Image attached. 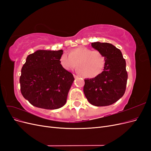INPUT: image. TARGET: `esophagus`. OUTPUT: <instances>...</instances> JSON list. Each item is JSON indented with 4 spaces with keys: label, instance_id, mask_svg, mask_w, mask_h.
I'll return each instance as SVG.
<instances>
[{
    "label": "esophagus",
    "instance_id": "34e87169",
    "mask_svg": "<svg viewBox=\"0 0 151 151\" xmlns=\"http://www.w3.org/2000/svg\"><path fill=\"white\" fill-rule=\"evenodd\" d=\"M74 78H77V77H78V76H77L75 75V74H74Z\"/></svg>",
    "mask_w": 151,
    "mask_h": 151
}]
</instances>
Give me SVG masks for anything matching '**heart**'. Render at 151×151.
<instances>
[{
	"label": "heart",
	"mask_w": 151,
	"mask_h": 151,
	"mask_svg": "<svg viewBox=\"0 0 151 151\" xmlns=\"http://www.w3.org/2000/svg\"><path fill=\"white\" fill-rule=\"evenodd\" d=\"M60 62L66 70H70L77 65L81 75L86 78H94L99 76L105 65V58L101 52L98 50L92 51L86 47L75 48L69 55L63 53Z\"/></svg>",
	"instance_id": "1"
}]
</instances>
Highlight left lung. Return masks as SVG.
<instances>
[{
	"label": "left lung",
	"mask_w": 151,
	"mask_h": 151,
	"mask_svg": "<svg viewBox=\"0 0 151 151\" xmlns=\"http://www.w3.org/2000/svg\"><path fill=\"white\" fill-rule=\"evenodd\" d=\"M91 46L103 53L105 65L101 74L84 79V93L94 106H109L125 93L128 79L126 62L120 50L112 44L97 42L91 43Z\"/></svg>",
	"instance_id": "1"
}]
</instances>
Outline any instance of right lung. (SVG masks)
<instances>
[{
	"label": "right lung",
	"instance_id": "1",
	"mask_svg": "<svg viewBox=\"0 0 151 151\" xmlns=\"http://www.w3.org/2000/svg\"><path fill=\"white\" fill-rule=\"evenodd\" d=\"M63 52L40 50L27 57L19 79L21 92L34 106L55 109L66 103L74 77L60 64Z\"/></svg>",
	"mask_w": 151,
	"mask_h": 151
}]
</instances>
